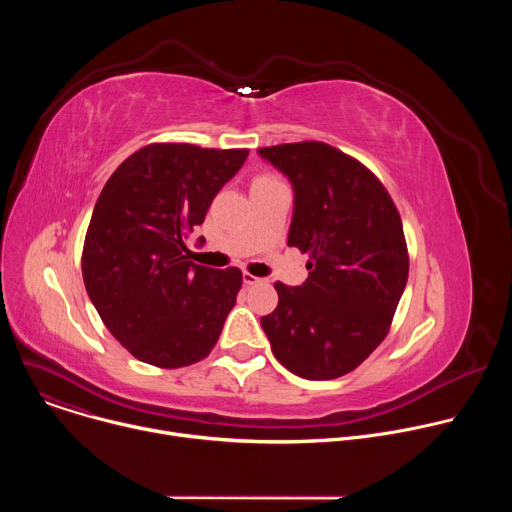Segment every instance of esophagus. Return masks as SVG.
I'll return each instance as SVG.
<instances>
[{
	"label": "esophagus",
	"mask_w": 512,
	"mask_h": 512,
	"mask_svg": "<svg viewBox=\"0 0 512 512\" xmlns=\"http://www.w3.org/2000/svg\"><path fill=\"white\" fill-rule=\"evenodd\" d=\"M243 281H245V285H255V283H261L263 279L253 273H243Z\"/></svg>",
	"instance_id": "1"
}]
</instances>
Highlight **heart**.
Here are the masks:
<instances>
[{"label": "heart", "instance_id": "1", "mask_svg": "<svg viewBox=\"0 0 512 512\" xmlns=\"http://www.w3.org/2000/svg\"><path fill=\"white\" fill-rule=\"evenodd\" d=\"M259 180H267V178H259Z\"/></svg>", "mask_w": 512, "mask_h": 512}]
</instances>
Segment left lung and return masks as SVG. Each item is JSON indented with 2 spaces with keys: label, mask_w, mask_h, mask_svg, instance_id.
<instances>
[{
  "label": "left lung",
  "mask_w": 512,
  "mask_h": 512,
  "mask_svg": "<svg viewBox=\"0 0 512 512\" xmlns=\"http://www.w3.org/2000/svg\"><path fill=\"white\" fill-rule=\"evenodd\" d=\"M294 184L287 245L308 253L300 287L275 283L261 318L275 358L310 381L354 371L385 340L409 277L401 214L383 182L324 141L261 148Z\"/></svg>",
  "instance_id": "8db88e82"
}]
</instances>
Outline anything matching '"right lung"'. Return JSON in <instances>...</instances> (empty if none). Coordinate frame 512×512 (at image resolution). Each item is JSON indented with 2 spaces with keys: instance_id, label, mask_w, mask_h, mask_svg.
<instances>
[{
  "instance_id": "obj_1",
  "label": "right lung",
  "mask_w": 512,
  "mask_h": 512,
  "mask_svg": "<svg viewBox=\"0 0 512 512\" xmlns=\"http://www.w3.org/2000/svg\"><path fill=\"white\" fill-rule=\"evenodd\" d=\"M249 150L150 143L111 174L83 245L87 294L137 360L180 369L210 354L243 285L239 267L188 259V235Z\"/></svg>"
}]
</instances>
